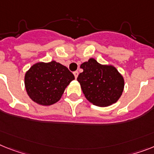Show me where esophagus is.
Masks as SVG:
<instances>
[{
	"label": "esophagus",
	"mask_w": 154,
	"mask_h": 154,
	"mask_svg": "<svg viewBox=\"0 0 154 154\" xmlns=\"http://www.w3.org/2000/svg\"><path fill=\"white\" fill-rule=\"evenodd\" d=\"M78 71H74V72H73V75H74V77H75V78H76V79H77V76H78Z\"/></svg>",
	"instance_id": "obj_1"
}]
</instances>
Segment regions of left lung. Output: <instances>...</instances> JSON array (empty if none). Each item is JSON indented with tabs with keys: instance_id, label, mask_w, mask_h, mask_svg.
Returning <instances> with one entry per match:
<instances>
[{
	"instance_id": "obj_1",
	"label": "left lung",
	"mask_w": 154,
	"mask_h": 154,
	"mask_svg": "<svg viewBox=\"0 0 154 154\" xmlns=\"http://www.w3.org/2000/svg\"><path fill=\"white\" fill-rule=\"evenodd\" d=\"M83 72L77 77L85 96L93 105L108 106L122 95L123 77L113 66L101 65L94 59L82 63Z\"/></svg>"
}]
</instances>
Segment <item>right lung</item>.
Returning a JSON list of instances; mask_svg holds the SVG:
<instances>
[{
	"label": "right lung",
	"mask_w": 154,
	"mask_h": 154,
	"mask_svg": "<svg viewBox=\"0 0 154 154\" xmlns=\"http://www.w3.org/2000/svg\"><path fill=\"white\" fill-rule=\"evenodd\" d=\"M74 75L65 66L55 61L37 63L25 75V87L32 100L40 105L57 103Z\"/></svg>",
	"instance_id": "right-lung-1"
}]
</instances>
